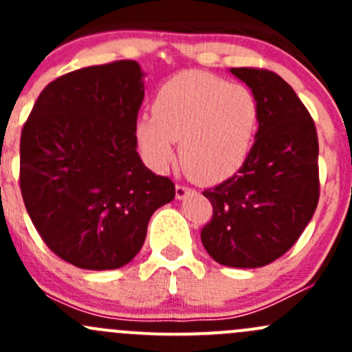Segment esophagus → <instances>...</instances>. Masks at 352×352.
Masks as SVG:
<instances>
[{"label": "esophagus", "instance_id": "34e87169", "mask_svg": "<svg viewBox=\"0 0 352 352\" xmlns=\"http://www.w3.org/2000/svg\"><path fill=\"white\" fill-rule=\"evenodd\" d=\"M190 192H192V189H190V187H187L186 184H177L175 194H177V197H179V199H184L187 196V194H190Z\"/></svg>", "mask_w": 352, "mask_h": 352}]
</instances>
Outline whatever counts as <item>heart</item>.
Instances as JSON below:
<instances>
[{
    "mask_svg": "<svg viewBox=\"0 0 352 352\" xmlns=\"http://www.w3.org/2000/svg\"><path fill=\"white\" fill-rule=\"evenodd\" d=\"M151 110L153 116L141 113L134 122L143 158L156 170L165 168L179 141L180 163L199 182L233 175L250 155L261 120L250 88L199 71L163 83Z\"/></svg>",
    "mask_w": 352,
    "mask_h": 352,
    "instance_id": "heart-1",
    "label": "heart"
}]
</instances>
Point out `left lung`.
<instances>
[{"label": "left lung", "instance_id": "obj_1", "mask_svg": "<svg viewBox=\"0 0 352 352\" xmlns=\"http://www.w3.org/2000/svg\"><path fill=\"white\" fill-rule=\"evenodd\" d=\"M232 73L257 97L261 120L239 172L202 192L212 216L201 240L218 264L262 267L298 242L317 209L318 138L308 109L279 74L262 67Z\"/></svg>", "mask_w": 352, "mask_h": 352}]
</instances>
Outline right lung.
<instances>
[{"instance_id": "1", "label": "right lung", "mask_w": 352, "mask_h": 352, "mask_svg": "<svg viewBox=\"0 0 352 352\" xmlns=\"http://www.w3.org/2000/svg\"><path fill=\"white\" fill-rule=\"evenodd\" d=\"M136 61L56 78L38 95L20 138V190L44 243L88 271L126 265L141 250L151 214L175 197L168 177L138 155L143 104Z\"/></svg>"}]
</instances>
